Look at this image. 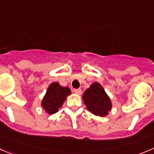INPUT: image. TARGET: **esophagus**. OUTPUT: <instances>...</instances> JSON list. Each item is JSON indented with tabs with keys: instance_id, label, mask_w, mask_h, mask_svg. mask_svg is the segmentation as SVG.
I'll list each match as a JSON object with an SVG mask.
<instances>
[{
	"instance_id": "1",
	"label": "esophagus",
	"mask_w": 154,
	"mask_h": 154,
	"mask_svg": "<svg viewBox=\"0 0 154 154\" xmlns=\"http://www.w3.org/2000/svg\"><path fill=\"white\" fill-rule=\"evenodd\" d=\"M74 92L76 94H78V95H81L82 90L80 89H74Z\"/></svg>"
}]
</instances>
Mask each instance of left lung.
Returning <instances> with one entry per match:
<instances>
[{
	"label": "left lung",
	"instance_id": "left-lung-1",
	"mask_svg": "<svg viewBox=\"0 0 154 154\" xmlns=\"http://www.w3.org/2000/svg\"><path fill=\"white\" fill-rule=\"evenodd\" d=\"M82 99L87 109L94 115L106 116L112 109L111 99L99 82L91 84L83 93Z\"/></svg>",
	"mask_w": 154,
	"mask_h": 154
}]
</instances>
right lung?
Here are the masks:
<instances>
[{"instance_id":"1","label":"right lung","mask_w":154,"mask_h":154,"mask_svg":"<svg viewBox=\"0 0 154 154\" xmlns=\"http://www.w3.org/2000/svg\"><path fill=\"white\" fill-rule=\"evenodd\" d=\"M71 93V89L69 87L62 86L58 82H52L49 85L42 99V108L49 115L55 113Z\"/></svg>"}]
</instances>
